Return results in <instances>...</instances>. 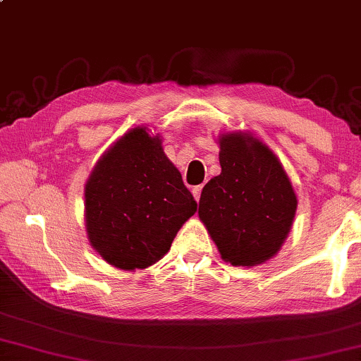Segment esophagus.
I'll list each match as a JSON object with an SVG mask.
<instances>
[{"label": "esophagus", "mask_w": 361, "mask_h": 361, "mask_svg": "<svg viewBox=\"0 0 361 361\" xmlns=\"http://www.w3.org/2000/svg\"><path fill=\"white\" fill-rule=\"evenodd\" d=\"M201 191H202V186H195V188H192V190H191L192 196H195L196 201H199V197H201Z\"/></svg>", "instance_id": "esophagus-1"}]
</instances>
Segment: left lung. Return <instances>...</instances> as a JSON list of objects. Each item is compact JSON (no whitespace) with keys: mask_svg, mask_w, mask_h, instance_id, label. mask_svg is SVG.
Returning a JSON list of instances; mask_svg holds the SVG:
<instances>
[{"mask_svg":"<svg viewBox=\"0 0 361 361\" xmlns=\"http://www.w3.org/2000/svg\"><path fill=\"white\" fill-rule=\"evenodd\" d=\"M220 175L202 188L199 219L224 261L259 266L281 251L298 199L276 154L248 131L220 134Z\"/></svg>","mask_w":361,"mask_h":361,"instance_id":"obj_1","label":"left lung"}]
</instances>
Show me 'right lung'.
I'll return each instance as SVG.
<instances>
[{
  "label": "right lung",
  "instance_id": "obj_1",
  "mask_svg": "<svg viewBox=\"0 0 361 361\" xmlns=\"http://www.w3.org/2000/svg\"><path fill=\"white\" fill-rule=\"evenodd\" d=\"M84 206L90 246L110 266L134 272L162 259L197 204L160 134L136 126L97 160Z\"/></svg>",
  "mask_w": 361,
  "mask_h": 361
}]
</instances>
